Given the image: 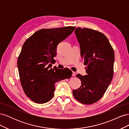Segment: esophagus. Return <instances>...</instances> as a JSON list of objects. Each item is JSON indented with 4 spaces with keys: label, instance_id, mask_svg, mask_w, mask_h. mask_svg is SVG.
Instances as JSON below:
<instances>
[{
    "label": "esophagus",
    "instance_id": "obj_1",
    "mask_svg": "<svg viewBox=\"0 0 129 129\" xmlns=\"http://www.w3.org/2000/svg\"><path fill=\"white\" fill-rule=\"evenodd\" d=\"M76 72H73V74H72V75H73V76H76Z\"/></svg>",
    "mask_w": 129,
    "mask_h": 129
}]
</instances>
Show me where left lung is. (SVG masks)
<instances>
[{"label": "left lung", "mask_w": 129, "mask_h": 129, "mask_svg": "<svg viewBox=\"0 0 129 129\" xmlns=\"http://www.w3.org/2000/svg\"><path fill=\"white\" fill-rule=\"evenodd\" d=\"M74 32L80 46L81 57L87 66V75H76L81 85L73 90V93L79 102L91 104L101 99L112 81L114 51L108 38L99 31L78 27Z\"/></svg>", "instance_id": "left-lung-1"}]
</instances>
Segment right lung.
<instances>
[{"label":"right lung","mask_w":129,"mask_h":129,"mask_svg":"<svg viewBox=\"0 0 129 129\" xmlns=\"http://www.w3.org/2000/svg\"><path fill=\"white\" fill-rule=\"evenodd\" d=\"M75 27L41 29L27 39L18 58L21 86L26 96L33 102H48L54 95L55 83L71 78L69 69L52 68L60 42L71 35Z\"/></svg>","instance_id":"add662e5"}]
</instances>
